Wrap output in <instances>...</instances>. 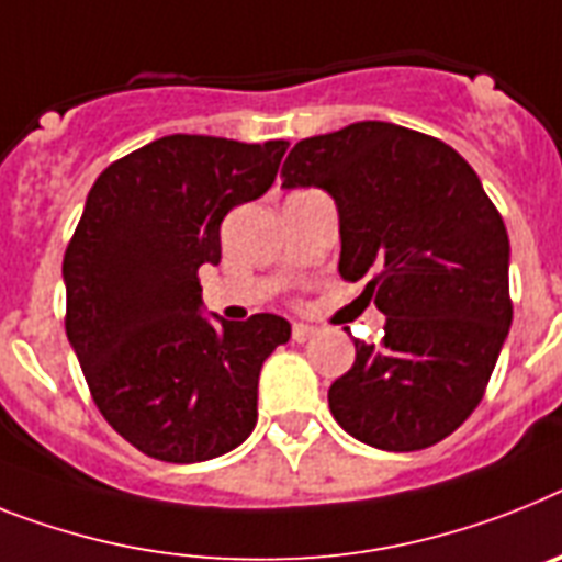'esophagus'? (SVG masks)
Instances as JSON below:
<instances>
[{"label":"esophagus","mask_w":562,"mask_h":562,"mask_svg":"<svg viewBox=\"0 0 562 562\" xmlns=\"http://www.w3.org/2000/svg\"><path fill=\"white\" fill-rule=\"evenodd\" d=\"M314 334H317V328H314V325H308V323H294V325H291V337H294L296 342H305V339H311V337H314Z\"/></svg>","instance_id":"34e87169"}]
</instances>
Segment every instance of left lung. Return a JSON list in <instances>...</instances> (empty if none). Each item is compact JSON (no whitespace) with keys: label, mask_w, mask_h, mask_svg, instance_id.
I'll return each mask as SVG.
<instances>
[{"label":"left lung","mask_w":562,"mask_h":562,"mask_svg":"<svg viewBox=\"0 0 562 562\" xmlns=\"http://www.w3.org/2000/svg\"><path fill=\"white\" fill-rule=\"evenodd\" d=\"M323 188L339 214V273L369 277L383 339L328 389L339 426L366 446L419 451L480 405L512 325L508 234L451 145L353 122L291 148L282 188Z\"/></svg>","instance_id":"obj_1"}]
</instances>
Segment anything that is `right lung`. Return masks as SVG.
Segmentation results:
<instances>
[{"label": "right lung", "mask_w": 562, "mask_h": 562, "mask_svg": "<svg viewBox=\"0 0 562 562\" xmlns=\"http://www.w3.org/2000/svg\"><path fill=\"white\" fill-rule=\"evenodd\" d=\"M289 143L171 134L99 173L63 262L65 331L116 434L165 463H202L257 426L268 353L289 319L211 323L200 268L223 257L231 209L273 186Z\"/></svg>", "instance_id": "obj_1"}]
</instances>
